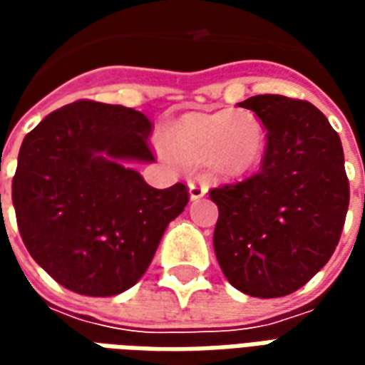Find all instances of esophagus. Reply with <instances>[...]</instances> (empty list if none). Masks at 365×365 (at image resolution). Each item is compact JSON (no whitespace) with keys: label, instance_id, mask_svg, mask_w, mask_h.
Wrapping results in <instances>:
<instances>
[{"label":"esophagus","instance_id":"1","mask_svg":"<svg viewBox=\"0 0 365 365\" xmlns=\"http://www.w3.org/2000/svg\"><path fill=\"white\" fill-rule=\"evenodd\" d=\"M207 193V183L203 180H191L190 182V197L191 201H197V199L205 197Z\"/></svg>","mask_w":365,"mask_h":365}]
</instances>
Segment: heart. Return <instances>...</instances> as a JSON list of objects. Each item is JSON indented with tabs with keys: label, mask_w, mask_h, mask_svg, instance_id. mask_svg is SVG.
Masks as SVG:
<instances>
[{
	"label": "heart",
	"mask_w": 365,
	"mask_h": 365,
	"mask_svg": "<svg viewBox=\"0 0 365 365\" xmlns=\"http://www.w3.org/2000/svg\"><path fill=\"white\" fill-rule=\"evenodd\" d=\"M268 133L254 111L185 113L164 128V146L183 164H207L217 174L238 178L258 166Z\"/></svg>",
	"instance_id": "heart-1"
}]
</instances>
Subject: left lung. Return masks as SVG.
<instances>
[{
	"mask_svg": "<svg viewBox=\"0 0 365 365\" xmlns=\"http://www.w3.org/2000/svg\"><path fill=\"white\" fill-rule=\"evenodd\" d=\"M268 133L260 172L209 191L213 246L232 287L262 299L303 287L340 240L350 185L340 136L313 103L254 96L238 103Z\"/></svg>",
	"mask_w": 365,
	"mask_h": 365,
	"instance_id": "obj_1",
	"label": "left lung"
}]
</instances>
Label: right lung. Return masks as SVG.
I'll use <instances>...</instances> for the list:
<instances>
[{
  "instance_id": "add662e5",
  "label": "right lung",
  "mask_w": 365,
  "mask_h": 365,
  "mask_svg": "<svg viewBox=\"0 0 365 365\" xmlns=\"http://www.w3.org/2000/svg\"><path fill=\"white\" fill-rule=\"evenodd\" d=\"M152 123L123 105L82 99L44 117L21 144L11 197L21 238L66 289L111 297L150 266L190 201L183 183L156 190L128 162H154Z\"/></svg>"
}]
</instances>
